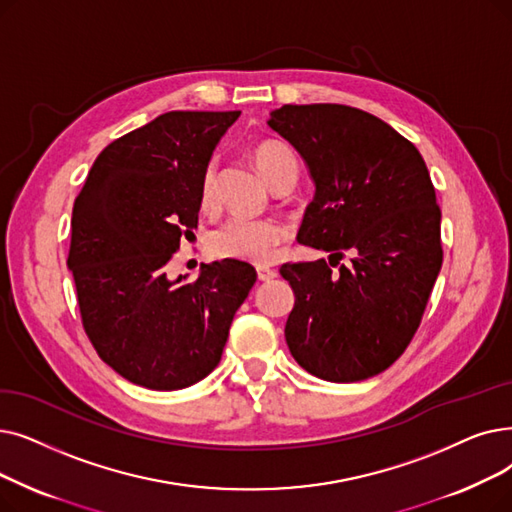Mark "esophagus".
I'll return each mask as SVG.
<instances>
[{"instance_id":"esophagus-1","label":"esophagus","mask_w":512,"mask_h":512,"mask_svg":"<svg viewBox=\"0 0 512 512\" xmlns=\"http://www.w3.org/2000/svg\"><path fill=\"white\" fill-rule=\"evenodd\" d=\"M276 276H278V272L272 270V268H257V278H259L261 282H270V280H274Z\"/></svg>"}]
</instances>
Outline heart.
I'll use <instances>...</instances> for the list:
<instances>
[{"mask_svg":"<svg viewBox=\"0 0 512 512\" xmlns=\"http://www.w3.org/2000/svg\"><path fill=\"white\" fill-rule=\"evenodd\" d=\"M253 161L272 188L297 175L295 152L278 140H263L253 148ZM217 203V161H209L201 180V207ZM286 228L274 219H232L211 236V249L219 257L270 265L286 240Z\"/></svg>","mask_w":512,"mask_h":512,"instance_id":"obj_1","label":"heart"}]
</instances>
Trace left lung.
I'll list each match as a JSON object with an SVG mask.
<instances>
[{"mask_svg":"<svg viewBox=\"0 0 512 512\" xmlns=\"http://www.w3.org/2000/svg\"><path fill=\"white\" fill-rule=\"evenodd\" d=\"M268 125L305 161L316 184L299 242L324 259L284 263L295 307L284 337L301 368L330 383L387 370L412 341L441 270V211L412 142L343 104H284Z\"/></svg>","mask_w":512,"mask_h":512,"instance_id":"1","label":"left lung"}]
</instances>
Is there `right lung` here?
<instances>
[{"mask_svg": "<svg viewBox=\"0 0 512 512\" xmlns=\"http://www.w3.org/2000/svg\"><path fill=\"white\" fill-rule=\"evenodd\" d=\"M240 117L171 110L108 144L75 198L69 270L83 328L129 383L175 391L219 364L253 265H203L196 282L167 278L182 236L198 226L211 154Z\"/></svg>", "mask_w": 512, "mask_h": 512, "instance_id": "obj_1", "label": "right lung"}]
</instances>
